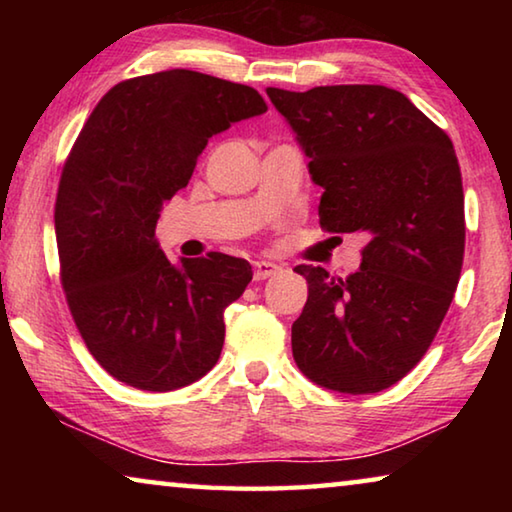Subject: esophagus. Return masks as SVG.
Instances as JSON below:
<instances>
[{"label": "esophagus", "mask_w": 512, "mask_h": 512, "mask_svg": "<svg viewBox=\"0 0 512 512\" xmlns=\"http://www.w3.org/2000/svg\"><path fill=\"white\" fill-rule=\"evenodd\" d=\"M255 280H266V277H273L282 266H277L275 262H255Z\"/></svg>", "instance_id": "obj_1"}]
</instances>
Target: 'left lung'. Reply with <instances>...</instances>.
<instances>
[{"label": "left lung", "mask_w": 512, "mask_h": 512, "mask_svg": "<svg viewBox=\"0 0 512 512\" xmlns=\"http://www.w3.org/2000/svg\"><path fill=\"white\" fill-rule=\"evenodd\" d=\"M266 94L323 187L320 225L368 239L348 280L296 266L309 296L291 327L293 359L329 391L379 393L429 350L461 277L465 216L454 144L406 94L384 85Z\"/></svg>", "instance_id": "1"}]
</instances>
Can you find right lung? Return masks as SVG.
<instances>
[{
  "label": "right lung",
  "instance_id": "1",
  "mask_svg": "<svg viewBox=\"0 0 512 512\" xmlns=\"http://www.w3.org/2000/svg\"><path fill=\"white\" fill-rule=\"evenodd\" d=\"M264 112L248 85L169 69L117 83L85 121L56 198L60 275L92 357L124 384L176 391L219 361L223 311L253 268L223 253L173 264L155 225L207 140Z\"/></svg>",
  "mask_w": 512,
  "mask_h": 512
}]
</instances>
